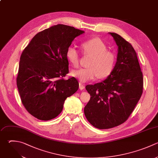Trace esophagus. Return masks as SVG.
Segmentation results:
<instances>
[{
	"instance_id": "34e87169",
	"label": "esophagus",
	"mask_w": 158,
	"mask_h": 158,
	"mask_svg": "<svg viewBox=\"0 0 158 158\" xmlns=\"http://www.w3.org/2000/svg\"><path fill=\"white\" fill-rule=\"evenodd\" d=\"M85 85H84V84H83L82 83H79V88H80V89H81V90H82V89H83L84 88H85Z\"/></svg>"
}]
</instances>
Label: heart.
<instances>
[{"instance_id": "heart-1", "label": "heart", "mask_w": 158, "mask_h": 158, "mask_svg": "<svg viewBox=\"0 0 158 158\" xmlns=\"http://www.w3.org/2000/svg\"><path fill=\"white\" fill-rule=\"evenodd\" d=\"M83 55L91 57L88 68H82L73 70L72 75L81 82H86L99 78L108 77L114 71L117 60L115 54L108 50V46L101 39L95 38L81 44ZM66 57L74 67H78L80 64V54L73 46H69L66 50Z\"/></svg>"}]
</instances>
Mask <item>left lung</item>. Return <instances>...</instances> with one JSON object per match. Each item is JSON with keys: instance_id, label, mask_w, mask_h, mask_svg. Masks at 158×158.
Segmentation results:
<instances>
[{"instance_id": "left-lung-1", "label": "left lung", "mask_w": 158, "mask_h": 158, "mask_svg": "<svg viewBox=\"0 0 158 158\" xmlns=\"http://www.w3.org/2000/svg\"><path fill=\"white\" fill-rule=\"evenodd\" d=\"M110 34L118 46L115 69L103 81L86 86L91 96L84 108L85 115L99 129L111 128L124 123L143 89V73L133 46L119 35Z\"/></svg>"}]
</instances>
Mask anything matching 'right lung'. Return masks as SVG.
I'll use <instances>...</instances> for the list:
<instances>
[{
	"instance_id": "obj_1",
	"label": "right lung",
	"mask_w": 158,
	"mask_h": 158,
	"mask_svg": "<svg viewBox=\"0 0 158 158\" xmlns=\"http://www.w3.org/2000/svg\"><path fill=\"white\" fill-rule=\"evenodd\" d=\"M83 31L59 24L37 33L20 56L17 85L27 110L41 120L56 118L79 84L69 73L66 50Z\"/></svg>"
}]
</instances>
